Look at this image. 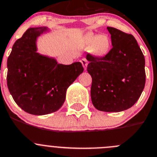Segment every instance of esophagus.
Segmentation results:
<instances>
[{
	"mask_svg": "<svg viewBox=\"0 0 157 157\" xmlns=\"http://www.w3.org/2000/svg\"><path fill=\"white\" fill-rule=\"evenodd\" d=\"M80 62H81L82 65H83V68H84V70H87V60L86 59H82L81 60H80Z\"/></svg>",
	"mask_w": 157,
	"mask_h": 157,
	"instance_id": "obj_1",
	"label": "esophagus"
}]
</instances>
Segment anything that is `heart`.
<instances>
[{
    "instance_id": "obj_1",
    "label": "heart",
    "mask_w": 157,
    "mask_h": 157,
    "mask_svg": "<svg viewBox=\"0 0 157 157\" xmlns=\"http://www.w3.org/2000/svg\"><path fill=\"white\" fill-rule=\"evenodd\" d=\"M85 44L90 50L98 56H105L111 49L112 42L108 36L105 34L95 35L89 33L85 37Z\"/></svg>"
}]
</instances>
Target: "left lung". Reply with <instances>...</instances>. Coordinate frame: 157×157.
<instances>
[{"mask_svg":"<svg viewBox=\"0 0 157 157\" xmlns=\"http://www.w3.org/2000/svg\"><path fill=\"white\" fill-rule=\"evenodd\" d=\"M107 29L113 47L105 56L87 54V70L92 77L90 96L95 108L118 112L140 98L146 83L145 58L132 35Z\"/></svg>","mask_w":157,"mask_h":157,"instance_id":"1","label":"left lung"}]
</instances>
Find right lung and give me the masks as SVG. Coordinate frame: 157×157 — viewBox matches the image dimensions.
Masks as SVG:
<instances>
[{
    "label": "right lung",
    "mask_w": 157,
    "mask_h": 157,
    "mask_svg": "<svg viewBox=\"0 0 157 157\" xmlns=\"http://www.w3.org/2000/svg\"><path fill=\"white\" fill-rule=\"evenodd\" d=\"M45 30L28 29L14 42L7 63V83L13 99L25 112L35 115L59 109L69 86L83 71L80 62L63 65L36 52V39Z\"/></svg>",
    "instance_id": "right-lung-1"
}]
</instances>
